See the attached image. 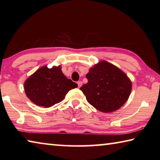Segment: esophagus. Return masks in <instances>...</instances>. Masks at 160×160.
Wrapping results in <instances>:
<instances>
[{"label":"esophagus","mask_w":160,"mask_h":160,"mask_svg":"<svg viewBox=\"0 0 160 160\" xmlns=\"http://www.w3.org/2000/svg\"><path fill=\"white\" fill-rule=\"evenodd\" d=\"M78 88H80V87L82 86V82H81V81H78Z\"/></svg>","instance_id":"obj_1"}]
</instances>
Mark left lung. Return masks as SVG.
<instances>
[{"instance_id": "left-lung-1", "label": "left lung", "mask_w": 160, "mask_h": 160, "mask_svg": "<svg viewBox=\"0 0 160 160\" xmlns=\"http://www.w3.org/2000/svg\"><path fill=\"white\" fill-rule=\"evenodd\" d=\"M88 83L80 90L87 101L104 113L115 112L128 99L132 82L120 68L106 61H101L90 68L86 75Z\"/></svg>"}]
</instances>
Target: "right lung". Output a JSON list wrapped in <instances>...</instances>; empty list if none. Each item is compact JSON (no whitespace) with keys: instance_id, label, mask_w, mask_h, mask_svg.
I'll return each instance as SVG.
<instances>
[{"instance_id":"obj_1","label":"right lung","mask_w":160,"mask_h":160,"mask_svg":"<svg viewBox=\"0 0 160 160\" xmlns=\"http://www.w3.org/2000/svg\"><path fill=\"white\" fill-rule=\"evenodd\" d=\"M78 85L68 79L61 66L48 68L44 66L37 70L24 83L27 97L39 107L48 108L61 102L68 91Z\"/></svg>"}]
</instances>
